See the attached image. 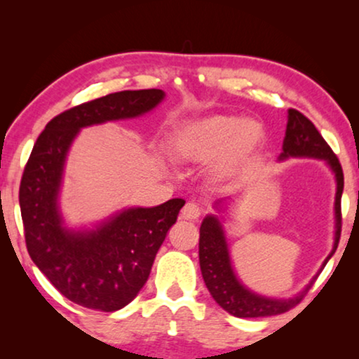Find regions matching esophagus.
<instances>
[{
    "label": "esophagus",
    "instance_id": "1",
    "mask_svg": "<svg viewBox=\"0 0 359 359\" xmlns=\"http://www.w3.org/2000/svg\"><path fill=\"white\" fill-rule=\"evenodd\" d=\"M201 215V208L196 203H188L181 209L180 217L183 220H198Z\"/></svg>",
    "mask_w": 359,
    "mask_h": 359
}]
</instances>
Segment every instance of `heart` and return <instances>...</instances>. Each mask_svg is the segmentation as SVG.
<instances>
[{
	"mask_svg": "<svg viewBox=\"0 0 359 359\" xmlns=\"http://www.w3.org/2000/svg\"><path fill=\"white\" fill-rule=\"evenodd\" d=\"M259 140L258 122L233 114H210L176 127L170 135V154L175 161L186 165L212 160V175L224 178L252 156Z\"/></svg>",
	"mask_w": 359,
	"mask_h": 359,
	"instance_id": "heart-1",
	"label": "heart"
}]
</instances>
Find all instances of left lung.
<instances>
[{"label":"left lung","mask_w":359,"mask_h":359,"mask_svg":"<svg viewBox=\"0 0 359 359\" xmlns=\"http://www.w3.org/2000/svg\"><path fill=\"white\" fill-rule=\"evenodd\" d=\"M287 158H318L323 160L330 166L333 176H335L337 193H335V238H333V248L328 253L325 262L322 263L320 271L325 266L328 259L333 257L338 247V240L341 233V193H343V170L337 155L333 154L330 147L316 126L307 119L306 116L296 109L287 111V127L286 137L283 142V151L279 155V161ZM232 198L219 199L214 205L227 204ZM199 264L201 273H203L204 283L208 286L210 296L219 304L224 311L232 313L240 318L250 317H269L278 316V313L287 312L296 304H299L304 294L309 291L316 276L311 283L302 289L301 292L289 299H276L262 296V294L253 292L237 278L233 271L232 258H230V250L225 237L224 225L220 222L219 215L209 214L205 215L199 229Z\"/></svg>","instance_id":"8db88e82"}]
</instances>
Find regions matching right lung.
<instances>
[{
  "label": "right lung",
  "mask_w": 359,
  "mask_h": 359,
  "mask_svg": "<svg viewBox=\"0 0 359 359\" xmlns=\"http://www.w3.org/2000/svg\"><path fill=\"white\" fill-rule=\"evenodd\" d=\"M161 90L119 91L72 107L48 122L24 168L19 205L29 257L78 306L114 312L135 299L184 199L117 210L93 229H70L60 209L65 163L81 129L135 119L163 101Z\"/></svg>",
  "instance_id": "right-lung-1"
}]
</instances>
